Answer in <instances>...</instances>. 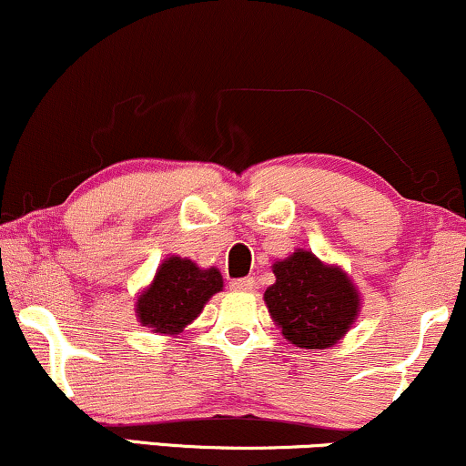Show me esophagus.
Wrapping results in <instances>:
<instances>
[{"label":"esophagus","mask_w":466,"mask_h":466,"mask_svg":"<svg viewBox=\"0 0 466 466\" xmlns=\"http://www.w3.org/2000/svg\"><path fill=\"white\" fill-rule=\"evenodd\" d=\"M231 288L238 289V292H250V289L255 288V279L253 277L235 279V281H231Z\"/></svg>","instance_id":"esophagus-1"}]
</instances>
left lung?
Here are the masks:
<instances>
[{
	"label": "left lung",
	"instance_id": "left-lung-1",
	"mask_svg": "<svg viewBox=\"0 0 466 466\" xmlns=\"http://www.w3.org/2000/svg\"><path fill=\"white\" fill-rule=\"evenodd\" d=\"M272 272L277 281L264 292L266 308L294 347L329 349L358 320L362 297L340 266L297 248L286 259H277Z\"/></svg>",
	"mask_w": 466,
	"mask_h": 466
}]
</instances>
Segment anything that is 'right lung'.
<instances>
[{"label":"right lung","instance_id":"1","mask_svg":"<svg viewBox=\"0 0 466 466\" xmlns=\"http://www.w3.org/2000/svg\"><path fill=\"white\" fill-rule=\"evenodd\" d=\"M222 288V275L216 266L200 268L187 257L169 255L137 297L135 316L152 333L178 336Z\"/></svg>","mask_w":466,"mask_h":466}]
</instances>
